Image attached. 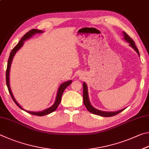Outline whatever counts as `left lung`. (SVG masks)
I'll return each mask as SVG.
<instances>
[{
    "mask_svg": "<svg viewBox=\"0 0 149 149\" xmlns=\"http://www.w3.org/2000/svg\"><path fill=\"white\" fill-rule=\"evenodd\" d=\"M123 35H124V39L126 40L127 42H128L130 44V46L132 47V48L134 49V50L137 52V54L139 55V50L137 48L136 46H135V42L134 40L130 37V36L127 35V34L123 31ZM83 102H84V104L86 107L88 109V111L92 113L93 114H97V115H100L101 116H104V117H109V116H113L114 115H116L117 114H118L120 113V112L123 111L125 109H121V110L118 111H115V112H106V111H100L98 110V109H95V107L91 105L90 101L89 100V96H88V86L87 84H86L85 82H83Z\"/></svg>",
    "mask_w": 149,
    "mask_h": 149,
    "instance_id": "obj_1",
    "label": "left lung"
}]
</instances>
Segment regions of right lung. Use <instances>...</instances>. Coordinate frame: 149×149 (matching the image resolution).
<instances>
[{"instance_id":"right-lung-1","label":"right lung","mask_w":149,"mask_h":149,"mask_svg":"<svg viewBox=\"0 0 149 149\" xmlns=\"http://www.w3.org/2000/svg\"><path fill=\"white\" fill-rule=\"evenodd\" d=\"M44 32L43 31H41V30H38V29H33L29 31L28 33H27L25 34V35L23 36L21 39L20 41L18 42V44H17L16 46H15L13 49L12 50V52H10V56H9V58H8V65H7V69H6V85H7V87H8V89L9 91V93L10 95H11V97L12 98L13 101H14L15 103L17 105V107H19L22 109V110L25 111L26 112H27V113H30L31 114H33V115H36V116H44V115H46V114H48L51 113H53L54 111H55L56 110V109L57 108V107L59 105L60 102H61V96L63 93L64 90H65V88H66L67 86H69L71 84L72 82V80H69V81H66L63 83H62V84L59 86V87L58 88V90H57V95H56V101H55L54 103L53 104V105L51 106L50 107H49L48 109H45V110L44 111H38V112H33V111H26L24 109H23L22 106L19 105V104L18 103L16 100H15V98L14 97V95H13V93L12 92V90H11V88H10V67H11V64H12V60L13 58H14V57L15 56V54H16V52L19 50V49L22 48L23 46V44H24V42L27 40V39L30 38L31 37H32V36L35 35V34H37V33H42Z\"/></svg>"}]
</instances>
